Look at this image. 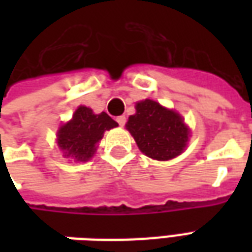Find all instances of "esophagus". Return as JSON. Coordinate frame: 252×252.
Listing matches in <instances>:
<instances>
[{
    "instance_id": "1",
    "label": "esophagus",
    "mask_w": 252,
    "mask_h": 252,
    "mask_svg": "<svg viewBox=\"0 0 252 252\" xmlns=\"http://www.w3.org/2000/svg\"><path fill=\"white\" fill-rule=\"evenodd\" d=\"M116 121L119 123V126H126V116H119V117L116 119Z\"/></svg>"
}]
</instances>
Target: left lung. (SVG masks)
Instances as JSON below:
<instances>
[{"instance_id": "left-lung-1", "label": "left lung", "mask_w": 252, "mask_h": 252, "mask_svg": "<svg viewBox=\"0 0 252 252\" xmlns=\"http://www.w3.org/2000/svg\"><path fill=\"white\" fill-rule=\"evenodd\" d=\"M126 129L140 151L157 160L175 158L189 139V129L182 117L153 99L137 102L136 113L129 116Z\"/></svg>"}]
</instances>
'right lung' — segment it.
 I'll use <instances>...</instances> for the list:
<instances>
[{"mask_svg":"<svg viewBox=\"0 0 252 252\" xmlns=\"http://www.w3.org/2000/svg\"><path fill=\"white\" fill-rule=\"evenodd\" d=\"M117 126L110 116L105 112L94 115L86 106H79L72 116V120L61 126L58 132V146L77 162H86L93 157L95 144L102 139L105 131Z\"/></svg>","mask_w":252,"mask_h":252,"instance_id":"right-lung-1","label":"right lung"}]
</instances>
